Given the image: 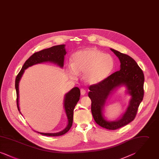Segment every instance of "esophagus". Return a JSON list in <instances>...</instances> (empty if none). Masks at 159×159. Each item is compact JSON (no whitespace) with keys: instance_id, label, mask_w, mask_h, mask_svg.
Instances as JSON below:
<instances>
[{"instance_id":"1","label":"esophagus","mask_w":159,"mask_h":159,"mask_svg":"<svg viewBox=\"0 0 159 159\" xmlns=\"http://www.w3.org/2000/svg\"><path fill=\"white\" fill-rule=\"evenodd\" d=\"M80 93L82 95H84L85 93H86V91L84 89H80Z\"/></svg>"}]
</instances>
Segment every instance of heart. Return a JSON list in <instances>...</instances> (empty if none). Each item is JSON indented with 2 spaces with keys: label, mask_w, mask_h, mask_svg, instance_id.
I'll use <instances>...</instances> for the list:
<instances>
[{
  "label": "heart",
  "mask_w": 159,
  "mask_h": 159,
  "mask_svg": "<svg viewBox=\"0 0 159 159\" xmlns=\"http://www.w3.org/2000/svg\"><path fill=\"white\" fill-rule=\"evenodd\" d=\"M114 67L113 58L95 48L78 51L73 55V62L68 66L70 75L76 77L83 73V79L89 84L99 83L107 78Z\"/></svg>",
  "instance_id": "obj_1"
}]
</instances>
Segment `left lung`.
<instances>
[{
	"instance_id": "obj_1",
	"label": "left lung",
	"mask_w": 159,
	"mask_h": 159,
	"mask_svg": "<svg viewBox=\"0 0 159 159\" xmlns=\"http://www.w3.org/2000/svg\"><path fill=\"white\" fill-rule=\"evenodd\" d=\"M110 49L119 58L120 69L102 81L91 85L88 96L91 99V111L95 122L102 128L116 130L125 126L135 118L138 107L144 97V75L132 58L113 49ZM122 85L127 87L131 96L129 107L120 120L107 121L102 113L106 99L114 89Z\"/></svg>"
}]
</instances>
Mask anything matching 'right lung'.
I'll use <instances>...</instances> for the list:
<instances>
[{
  "mask_svg": "<svg viewBox=\"0 0 159 159\" xmlns=\"http://www.w3.org/2000/svg\"><path fill=\"white\" fill-rule=\"evenodd\" d=\"M66 51L65 49V45L53 46L51 48L45 49L33 53L30 57L25 62L23 65V67L15 79V89L16 92V104L18 110L20 111V108L18 104V98H19V90H18V84L21 78L24 70L29 67L32 66L34 64H39L44 62H51L55 64H57L60 67H63L64 66V56L66 54ZM80 89L75 87L73 88L71 91L68 92L66 94L64 98V106L66 111V113L68 119V125L66 128L63 130L58 133H40L42 135L45 136H57L62 135L67 133L70 129L73 120V111L77 102L80 99ZM21 113V112L20 111Z\"/></svg>",
  "mask_w": 159,
  "mask_h": 159,
  "instance_id": "add662e5",
  "label": "right lung"
}]
</instances>
